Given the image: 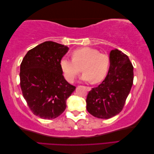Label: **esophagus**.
Returning <instances> with one entry per match:
<instances>
[{"label":"esophagus","mask_w":154,"mask_h":154,"mask_svg":"<svg viewBox=\"0 0 154 154\" xmlns=\"http://www.w3.org/2000/svg\"><path fill=\"white\" fill-rule=\"evenodd\" d=\"M85 88H86V89H87L88 91H89L91 90V87H85Z\"/></svg>","instance_id":"esophagus-1"}]
</instances>
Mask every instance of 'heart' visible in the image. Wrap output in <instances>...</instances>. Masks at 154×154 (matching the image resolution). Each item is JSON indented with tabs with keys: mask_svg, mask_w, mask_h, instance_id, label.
I'll use <instances>...</instances> for the list:
<instances>
[{
	"mask_svg": "<svg viewBox=\"0 0 154 154\" xmlns=\"http://www.w3.org/2000/svg\"><path fill=\"white\" fill-rule=\"evenodd\" d=\"M72 58H62L60 60V68L66 80L72 83L78 74L82 71V80L91 81L94 83L103 80L109 72L110 58L105 53L90 47H83L74 50Z\"/></svg>",
	"mask_w": 154,
	"mask_h": 154,
	"instance_id": "1",
	"label": "heart"
}]
</instances>
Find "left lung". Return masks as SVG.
<instances>
[{
    "mask_svg": "<svg viewBox=\"0 0 154 154\" xmlns=\"http://www.w3.org/2000/svg\"><path fill=\"white\" fill-rule=\"evenodd\" d=\"M110 61L105 80L88 92L86 99L87 111L101 119L112 118L123 110L134 80V67L127 55L112 50Z\"/></svg>",
    "mask_w": 154,
    "mask_h": 154,
    "instance_id": "obj_1",
    "label": "left lung"
}]
</instances>
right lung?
<instances>
[{"label": "right lung", "instance_id": "add662e5", "mask_svg": "<svg viewBox=\"0 0 154 154\" xmlns=\"http://www.w3.org/2000/svg\"><path fill=\"white\" fill-rule=\"evenodd\" d=\"M68 50L66 45L46 41L30 49L22 60V94L31 111L40 118L54 119L62 114L76 88L65 80L60 68V60Z\"/></svg>", "mask_w": 154, "mask_h": 154}]
</instances>
